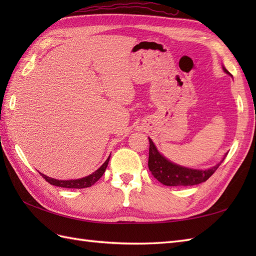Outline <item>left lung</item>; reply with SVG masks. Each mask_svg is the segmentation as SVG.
<instances>
[{
    "label": "left lung",
    "mask_w": 256,
    "mask_h": 256,
    "mask_svg": "<svg viewBox=\"0 0 256 256\" xmlns=\"http://www.w3.org/2000/svg\"><path fill=\"white\" fill-rule=\"evenodd\" d=\"M224 72L228 74L230 72L222 67ZM150 140V155H148V168L157 180L165 186H194L206 182L212 174H214L221 162L224 160L226 154L222 157V160L208 170H194V168L184 167L167 160L164 155H162L158 150L148 138Z\"/></svg>",
    "instance_id": "1"
}]
</instances>
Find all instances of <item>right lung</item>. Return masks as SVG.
Here are the masks:
<instances>
[{
	"label": "right lung",
	"instance_id": "1",
	"mask_svg": "<svg viewBox=\"0 0 256 256\" xmlns=\"http://www.w3.org/2000/svg\"><path fill=\"white\" fill-rule=\"evenodd\" d=\"M108 160H110V156L108 157V160L103 162L101 167L98 168V170L94 172H92L91 175L86 176L84 178H79V179H72V180H59V179L48 177L42 172L40 174L45 178L46 182H48L50 184H54V186L62 187V188H77V189L86 188V187H91L92 184H96L102 177V175L104 174L106 170Z\"/></svg>",
	"mask_w": 256,
	"mask_h": 256
}]
</instances>
